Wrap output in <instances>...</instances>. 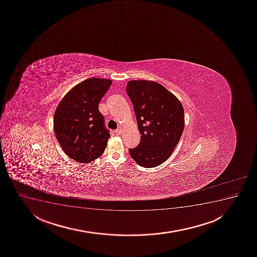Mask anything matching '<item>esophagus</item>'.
Instances as JSON below:
<instances>
[{
	"label": "esophagus",
	"mask_w": 257,
	"mask_h": 257,
	"mask_svg": "<svg viewBox=\"0 0 257 257\" xmlns=\"http://www.w3.org/2000/svg\"><path fill=\"white\" fill-rule=\"evenodd\" d=\"M121 133H122V130H121L120 128L115 131V134H116V135H121Z\"/></svg>",
	"instance_id": "obj_1"
}]
</instances>
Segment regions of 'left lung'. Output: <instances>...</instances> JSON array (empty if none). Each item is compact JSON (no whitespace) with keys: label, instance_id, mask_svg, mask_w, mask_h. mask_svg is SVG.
Masks as SVG:
<instances>
[{"label":"left lung","instance_id":"obj_1","mask_svg":"<svg viewBox=\"0 0 257 257\" xmlns=\"http://www.w3.org/2000/svg\"><path fill=\"white\" fill-rule=\"evenodd\" d=\"M126 92L136 115L140 143L129 149L131 157L144 168H154L168 160L185 126L181 101L157 82H127Z\"/></svg>","mask_w":257,"mask_h":257}]
</instances>
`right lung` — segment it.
Listing matches in <instances>:
<instances>
[{
    "instance_id": "right-lung-1",
    "label": "right lung",
    "mask_w": 257,
    "mask_h": 257,
    "mask_svg": "<svg viewBox=\"0 0 257 257\" xmlns=\"http://www.w3.org/2000/svg\"><path fill=\"white\" fill-rule=\"evenodd\" d=\"M112 81L91 78L71 88L54 113V133L63 151L73 160L89 163L104 153L110 138L98 108Z\"/></svg>"
}]
</instances>
